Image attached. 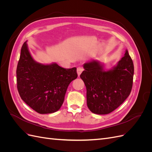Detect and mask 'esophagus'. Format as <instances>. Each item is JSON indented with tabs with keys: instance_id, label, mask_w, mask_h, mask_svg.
<instances>
[{
	"instance_id": "obj_1",
	"label": "esophagus",
	"mask_w": 152,
	"mask_h": 152,
	"mask_svg": "<svg viewBox=\"0 0 152 152\" xmlns=\"http://www.w3.org/2000/svg\"><path fill=\"white\" fill-rule=\"evenodd\" d=\"M84 70V68H82V66H79L77 67V73H78V75L80 76V75L81 74V73L82 72V71Z\"/></svg>"
}]
</instances>
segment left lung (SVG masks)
I'll return each mask as SVG.
<instances>
[{"instance_id":"1","label":"left lung","mask_w":152,"mask_h":152,"mask_svg":"<svg viewBox=\"0 0 152 152\" xmlns=\"http://www.w3.org/2000/svg\"><path fill=\"white\" fill-rule=\"evenodd\" d=\"M80 77L87 90V104L91 112L108 114L117 108L129 96L132 87L134 65L126 51L112 70L104 71L98 61L85 63Z\"/></svg>"}]
</instances>
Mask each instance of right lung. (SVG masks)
<instances>
[{
	"instance_id": "add662e5",
	"label": "right lung",
	"mask_w": 152,
	"mask_h": 152,
	"mask_svg": "<svg viewBox=\"0 0 152 152\" xmlns=\"http://www.w3.org/2000/svg\"><path fill=\"white\" fill-rule=\"evenodd\" d=\"M16 82L21 98L35 112L51 113L61 108L68 87L77 79V68H64L56 63L35 62L26 42L23 44L16 69Z\"/></svg>"
}]
</instances>
